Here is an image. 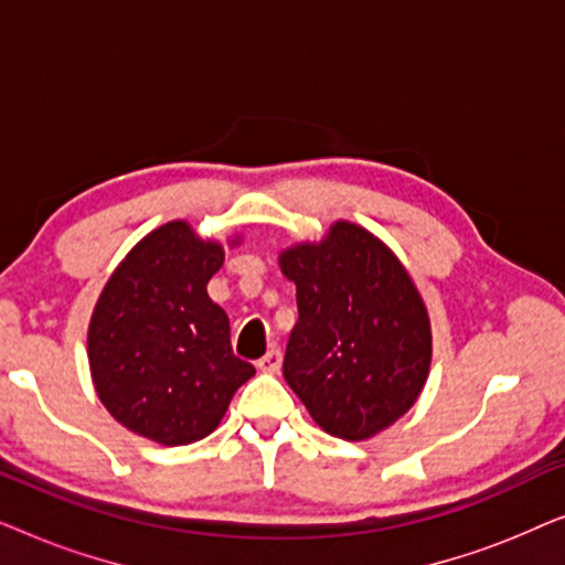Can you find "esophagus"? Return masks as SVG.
I'll list each match as a JSON object with an SVG mask.
<instances>
[{
	"mask_svg": "<svg viewBox=\"0 0 565 565\" xmlns=\"http://www.w3.org/2000/svg\"><path fill=\"white\" fill-rule=\"evenodd\" d=\"M257 367L262 370V373H280V367H282V354H280V350H269L265 358H262L259 362H257Z\"/></svg>",
	"mask_w": 565,
	"mask_h": 565,
	"instance_id": "obj_1",
	"label": "esophagus"
}]
</instances>
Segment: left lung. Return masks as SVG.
Segmentation results:
<instances>
[{
    "instance_id": "left-lung-1",
    "label": "left lung",
    "mask_w": 565,
    "mask_h": 565,
    "mask_svg": "<svg viewBox=\"0 0 565 565\" xmlns=\"http://www.w3.org/2000/svg\"><path fill=\"white\" fill-rule=\"evenodd\" d=\"M298 323L282 375L329 435L360 443L416 404L431 365L427 306L375 234L334 221L321 242L280 252Z\"/></svg>"
}]
</instances>
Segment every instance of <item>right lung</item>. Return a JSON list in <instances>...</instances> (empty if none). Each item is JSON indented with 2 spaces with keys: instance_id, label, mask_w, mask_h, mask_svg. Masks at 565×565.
I'll list each match as a JSON object with an SVG mask.
<instances>
[{
  "instance_id": "obj_1",
  "label": "right lung",
  "mask_w": 565,
  "mask_h": 565,
  "mask_svg": "<svg viewBox=\"0 0 565 565\" xmlns=\"http://www.w3.org/2000/svg\"><path fill=\"white\" fill-rule=\"evenodd\" d=\"M223 257L221 242L169 221L126 254L99 292L87 331L92 383L134 435L167 447L198 443L254 375L231 350L226 311L207 296Z\"/></svg>"
}]
</instances>
